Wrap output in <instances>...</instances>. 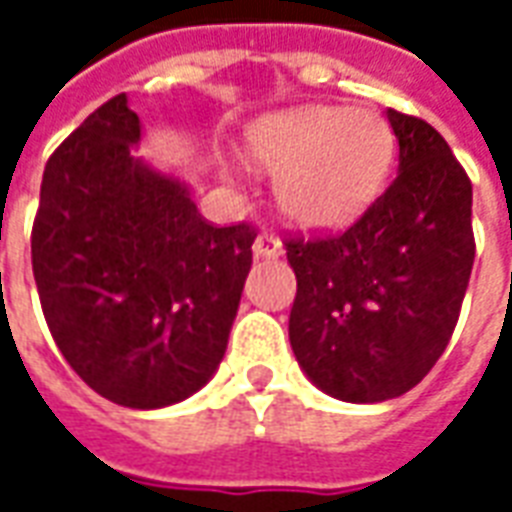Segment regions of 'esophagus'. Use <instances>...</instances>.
<instances>
[{
	"instance_id": "esophagus-1",
	"label": "esophagus",
	"mask_w": 512,
	"mask_h": 512,
	"mask_svg": "<svg viewBox=\"0 0 512 512\" xmlns=\"http://www.w3.org/2000/svg\"><path fill=\"white\" fill-rule=\"evenodd\" d=\"M255 255L257 257H279L282 255V241L274 233H260L255 238Z\"/></svg>"
}]
</instances>
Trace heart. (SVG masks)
<instances>
[{
	"instance_id": "heart-1",
	"label": "heart",
	"mask_w": 512,
	"mask_h": 512,
	"mask_svg": "<svg viewBox=\"0 0 512 512\" xmlns=\"http://www.w3.org/2000/svg\"><path fill=\"white\" fill-rule=\"evenodd\" d=\"M252 156L279 178V202L293 222L334 227L365 211L381 191L395 136L373 112L310 106L260 123Z\"/></svg>"
}]
</instances>
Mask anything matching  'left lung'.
<instances>
[{
	"instance_id": "8db88e82",
	"label": "left lung",
	"mask_w": 512,
	"mask_h": 512,
	"mask_svg": "<svg viewBox=\"0 0 512 512\" xmlns=\"http://www.w3.org/2000/svg\"><path fill=\"white\" fill-rule=\"evenodd\" d=\"M400 169L343 233L290 235V345L332 397L381 403L428 376L472 277V180L422 117L386 109Z\"/></svg>"
}]
</instances>
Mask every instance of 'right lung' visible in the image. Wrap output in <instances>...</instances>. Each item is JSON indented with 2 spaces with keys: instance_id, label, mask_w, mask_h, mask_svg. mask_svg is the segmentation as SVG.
<instances>
[{
  "instance_id": "obj_1",
  "label": "right lung",
  "mask_w": 512,
  "mask_h": 512,
  "mask_svg": "<svg viewBox=\"0 0 512 512\" xmlns=\"http://www.w3.org/2000/svg\"><path fill=\"white\" fill-rule=\"evenodd\" d=\"M136 139L120 93L51 153L32 274L76 376L117 406L161 408L222 362L257 230L202 219L183 183L131 156Z\"/></svg>"
}]
</instances>
